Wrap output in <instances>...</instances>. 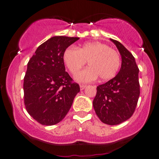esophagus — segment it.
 Wrapping results in <instances>:
<instances>
[{
	"mask_svg": "<svg viewBox=\"0 0 159 159\" xmlns=\"http://www.w3.org/2000/svg\"><path fill=\"white\" fill-rule=\"evenodd\" d=\"M86 87H87V86H86V85H83V84L80 85V89H81V90H84Z\"/></svg>",
	"mask_w": 159,
	"mask_h": 159,
	"instance_id": "34e87169",
	"label": "esophagus"
}]
</instances>
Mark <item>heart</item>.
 <instances>
[{"instance_id": "b5f03b06", "label": "heart", "mask_w": 159, "mask_h": 159, "mask_svg": "<svg viewBox=\"0 0 159 159\" xmlns=\"http://www.w3.org/2000/svg\"><path fill=\"white\" fill-rule=\"evenodd\" d=\"M63 62L70 71L75 74L87 61L90 66L75 76L79 82H90L99 76L103 81L111 79L120 66L119 54L107 45L99 42H90L78 47H69L63 52Z\"/></svg>"}]
</instances>
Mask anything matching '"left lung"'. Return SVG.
Masks as SVG:
<instances>
[{
  "label": "left lung",
  "mask_w": 159,
  "mask_h": 159,
  "mask_svg": "<svg viewBox=\"0 0 159 159\" xmlns=\"http://www.w3.org/2000/svg\"><path fill=\"white\" fill-rule=\"evenodd\" d=\"M121 55V67L114 78L97 87L93 102L96 114L107 125H118L134 112L140 96L139 69L135 59L123 45L110 39Z\"/></svg>",
  "instance_id": "1"
}]
</instances>
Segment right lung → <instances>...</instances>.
Returning a JSON list of instances; mask_svg holds the SVG:
<instances>
[{"mask_svg":"<svg viewBox=\"0 0 159 159\" xmlns=\"http://www.w3.org/2000/svg\"><path fill=\"white\" fill-rule=\"evenodd\" d=\"M78 37L56 36L40 45L27 63L24 78L26 110L38 123L53 125L69 112L79 85L65 71L63 55Z\"/></svg>","mask_w":159,"mask_h":159,"instance_id":"1","label":"right lung"}]
</instances>
